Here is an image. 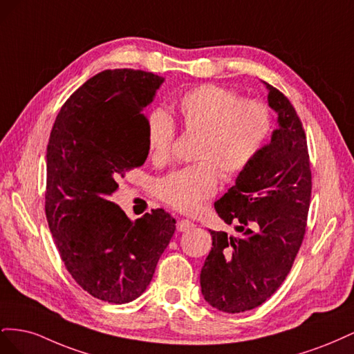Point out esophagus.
<instances>
[{
    "label": "esophagus",
    "instance_id": "esophagus-1",
    "mask_svg": "<svg viewBox=\"0 0 354 354\" xmlns=\"http://www.w3.org/2000/svg\"><path fill=\"white\" fill-rule=\"evenodd\" d=\"M192 227H195L194 221H190V220H178L177 221V232H186V230H190Z\"/></svg>",
    "mask_w": 354,
    "mask_h": 354
}]
</instances>
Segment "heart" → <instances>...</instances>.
Segmentation results:
<instances>
[{"instance_id":"heart-1","label":"heart","mask_w":354,"mask_h":354,"mask_svg":"<svg viewBox=\"0 0 354 354\" xmlns=\"http://www.w3.org/2000/svg\"><path fill=\"white\" fill-rule=\"evenodd\" d=\"M174 109L185 130L198 133L194 158L199 160L158 180L155 190L168 205L194 214L216 194L220 171L234 177L259 158L272 133V115L263 102L241 99L216 84L181 93ZM174 136V121L165 111L147 115L146 145L153 162L169 159Z\"/></svg>"}]
</instances>
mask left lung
<instances>
[{
    "label": "left lung",
    "mask_w": 354,
    "mask_h": 354,
    "mask_svg": "<svg viewBox=\"0 0 354 354\" xmlns=\"http://www.w3.org/2000/svg\"><path fill=\"white\" fill-rule=\"evenodd\" d=\"M277 128L254 162L216 203L238 236L209 230L212 248L201 270V291L220 312L241 313L270 298L291 270L306 233L312 196L306 134L285 95L263 81Z\"/></svg>",
    "instance_id": "1"
}]
</instances>
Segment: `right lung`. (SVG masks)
Returning <instances> with one entry per match:
<instances>
[{
  "instance_id": "obj_1",
  "label": "right lung",
  "mask_w": 354,
  "mask_h": 354,
  "mask_svg": "<svg viewBox=\"0 0 354 354\" xmlns=\"http://www.w3.org/2000/svg\"><path fill=\"white\" fill-rule=\"evenodd\" d=\"M164 81L145 71H103L62 106L50 134L48 226L75 282L102 301L140 297L176 230L162 208L131 221L111 199L125 171L145 164L143 112Z\"/></svg>"
}]
</instances>
